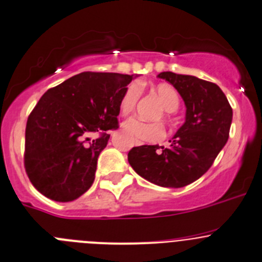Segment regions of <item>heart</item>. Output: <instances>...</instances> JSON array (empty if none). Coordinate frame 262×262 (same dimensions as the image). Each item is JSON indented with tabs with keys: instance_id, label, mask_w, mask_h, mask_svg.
I'll return each mask as SVG.
<instances>
[{
	"instance_id": "obj_1",
	"label": "heart",
	"mask_w": 262,
	"mask_h": 262,
	"mask_svg": "<svg viewBox=\"0 0 262 262\" xmlns=\"http://www.w3.org/2000/svg\"><path fill=\"white\" fill-rule=\"evenodd\" d=\"M154 92L160 98L162 106L166 110L165 119H168L171 112H175L179 108L180 98L177 91L172 86L161 83V85L155 87ZM140 94H141V90L137 83H132L125 90L120 101V112L122 116H128L135 111L137 101L140 98ZM159 119H161V117H159ZM123 128L127 132V135H130L137 141L157 142L164 139L165 136V128L162 123L160 122L147 123L136 119H130L123 123Z\"/></svg>"
}]
</instances>
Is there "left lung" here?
Instances as JSON below:
<instances>
[{
    "mask_svg": "<svg viewBox=\"0 0 262 262\" xmlns=\"http://www.w3.org/2000/svg\"><path fill=\"white\" fill-rule=\"evenodd\" d=\"M157 77L170 82L182 97L186 106L185 123L168 147H132L128 162L136 173L157 186L184 187L209 170L227 142L232 108L216 83L170 71Z\"/></svg>",
    "mask_w": 262,
    "mask_h": 262,
    "instance_id": "1",
    "label": "left lung"
}]
</instances>
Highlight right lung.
I'll return each instance as SVG.
<instances>
[{"instance_id":"right-lung-1","label":"right lung","mask_w":262,"mask_h":262,"mask_svg":"<svg viewBox=\"0 0 262 262\" xmlns=\"http://www.w3.org/2000/svg\"><path fill=\"white\" fill-rule=\"evenodd\" d=\"M136 77V76H135ZM134 75L81 72L47 90L27 119L25 168L38 192L58 202L94 184L107 130L119 127L120 101ZM100 136L90 140V134Z\"/></svg>"}]
</instances>
